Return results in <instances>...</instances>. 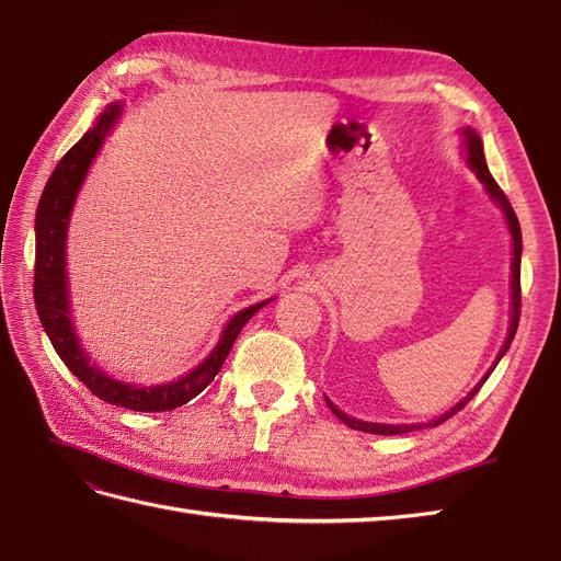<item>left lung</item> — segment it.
<instances>
[{
    "instance_id": "left-lung-1",
    "label": "left lung",
    "mask_w": 561,
    "mask_h": 561,
    "mask_svg": "<svg viewBox=\"0 0 561 561\" xmlns=\"http://www.w3.org/2000/svg\"><path fill=\"white\" fill-rule=\"evenodd\" d=\"M462 135H465V151H468V163H470V169L478 173V178L480 181L484 183V187H486V193L492 195V199L496 202L499 207L504 209V217H506V224H508V231H511V238H514V262H511V270H514V274H511V325H508V337L504 340V347H502V352H499V356H496V362H494V366L499 364V359H502V356L506 354V350L511 347V342H514V337H516V330H518V320H520V250H523V243H520V224H518V217H516V211H514V207H511V202H508V197L504 195V190L496 185V181L492 178V173H490V169H486V161H484V151H482V139H480V135L474 133V129H470V127H465L462 129ZM494 366L490 368V371L484 374V378L480 380L478 386H474L468 396H465L456 408H450L446 414H440L438 420H434V422H428V424H374V422H359V420H354V416H347L344 414L342 410H337L335 404H332L328 398H325V402H328V408L335 412V416H340V420L347 424V426H352V428H359V432H366V434H380V436H392V434H408V432H414V428H424V426H438L440 422H446V420H450L453 414H458L465 404H468L474 396H478L480 392V388L484 386V380L490 378V374L494 371Z\"/></svg>"
}]
</instances>
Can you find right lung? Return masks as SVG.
Here are the masks:
<instances>
[{"label":"right lung","instance_id":"1","mask_svg":"<svg viewBox=\"0 0 561 561\" xmlns=\"http://www.w3.org/2000/svg\"><path fill=\"white\" fill-rule=\"evenodd\" d=\"M117 115H121V105L111 103L105 113L99 117V123L93 129H89L75 147H71L62 161L55 165V171L47 181L38 211H35V282H33V299L35 311H38L41 323L50 337L55 352L65 366L75 374L83 386H87L93 396L117 404V408L135 410V412H165L175 410L181 404L190 402L195 396L205 390L214 376L221 371V366L229 356L238 332L253 318L262 306L270 301L255 304L250 308H243L241 313H236L229 325L224 328L219 344L214 352L202 362L197 368H193L187 376L173 380L165 386H127L121 380L111 378L79 347V340L75 335L69 318V299H67V272H65V241H67V226L69 214L75 207V199L79 187L83 183L89 165L96 157L105 135L111 133Z\"/></svg>","mask_w":561,"mask_h":561}]
</instances>
